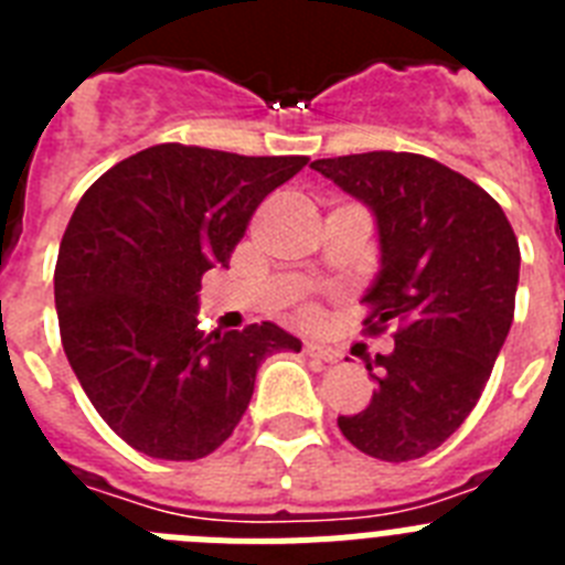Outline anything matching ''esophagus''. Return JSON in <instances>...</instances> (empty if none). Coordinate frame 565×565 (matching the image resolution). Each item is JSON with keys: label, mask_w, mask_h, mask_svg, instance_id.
Returning a JSON list of instances; mask_svg holds the SVG:
<instances>
[{"label": "esophagus", "mask_w": 565, "mask_h": 565, "mask_svg": "<svg viewBox=\"0 0 565 565\" xmlns=\"http://www.w3.org/2000/svg\"><path fill=\"white\" fill-rule=\"evenodd\" d=\"M306 353L308 356L322 359V362H337L339 356L337 351H331V348H326V344H319V342H306Z\"/></svg>", "instance_id": "1"}]
</instances>
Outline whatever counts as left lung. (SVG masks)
Wrapping results in <instances>:
<instances>
[{"instance_id":"8db88e82","label":"left lung","mask_w":565,"mask_h":565,"mask_svg":"<svg viewBox=\"0 0 565 565\" xmlns=\"http://www.w3.org/2000/svg\"><path fill=\"white\" fill-rule=\"evenodd\" d=\"M311 169L371 209L376 279L367 333L396 322L391 353L364 356L371 404L339 416L342 436L382 461L441 447L472 413L515 317L521 248L478 183L413 152L322 158Z\"/></svg>"}]
</instances>
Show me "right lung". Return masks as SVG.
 Returning a JSON list of instances; mask_svg holds the SVG:
<instances>
[{
    "instance_id": "right-lung-1",
    "label": "right lung",
    "mask_w": 565,
    "mask_h": 565,
    "mask_svg": "<svg viewBox=\"0 0 565 565\" xmlns=\"http://www.w3.org/2000/svg\"><path fill=\"white\" fill-rule=\"evenodd\" d=\"M306 163L158 143L78 201L53 277L64 353L98 416L143 456L194 461L217 450L263 359L302 348L274 322L206 337L198 291L209 268H228L263 198Z\"/></svg>"
}]
</instances>
